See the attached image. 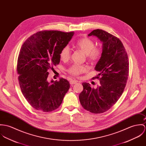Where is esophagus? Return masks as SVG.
Instances as JSON below:
<instances>
[{
    "mask_svg": "<svg viewBox=\"0 0 146 146\" xmlns=\"http://www.w3.org/2000/svg\"><path fill=\"white\" fill-rule=\"evenodd\" d=\"M78 81H76V80H70V84H76V83H77Z\"/></svg>",
    "mask_w": 146,
    "mask_h": 146,
    "instance_id": "34e87169",
    "label": "esophagus"
}]
</instances>
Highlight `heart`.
<instances>
[{
    "mask_svg": "<svg viewBox=\"0 0 146 146\" xmlns=\"http://www.w3.org/2000/svg\"><path fill=\"white\" fill-rule=\"evenodd\" d=\"M75 46L81 50L87 55V59L91 62H96L101 57L102 50L100 47L95 46V42L91 38L84 37L78 40L75 44ZM60 58L62 60L66 61L70 56V51L68 46H65L60 52ZM88 70L86 65L73 64L68 69L70 74L77 76Z\"/></svg>",
    "mask_w": 146,
    "mask_h": 146,
    "instance_id": "b5f03b06",
    "label": "heart"
}]
</instances>
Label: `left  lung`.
<instances>
[{
	"label": "left lung",
	"mask_w": 146,
	"mask_h": 146,
	"mask_svg": "<svg viewBox=\"0 0 146 146\" xmlns=\"http://www.w3.org/2000/svg\"><path fill=\"white\" fill-rule=\"evenodd\" d=\"M96 36L102 42V54L95 69L99 72L93 79L100 80L96 89L83 82L79 95L82 107L94 113L109 110L118 101L128 78L129 64L127 52L122 42L105 31L97 29L88 36Z\"/></svg>",
	"instance_id": "left-lung-1"
}]
</instances>
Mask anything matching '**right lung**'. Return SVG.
Wrapping results in <instances>:
<instances>
[{
  "label": "right lung",
  "instance_id": "1",
  "mask_svg": "<svg viewBox=\"0 0 146 146\" xmlns=\"http://www.w3.org/2000/svg\"><path fill=\"white\" fill-rule=\"evenodd\" d=\"M74 33L41 31L23 44L17 65L18 82L23 95L35 109L50 112L62 104L70 83L63 78L49 82L48 70L59 64L60 52Z\"/></svg>",
  "mask_w": 146,
  "mask_h": 146
}]
</instances>
